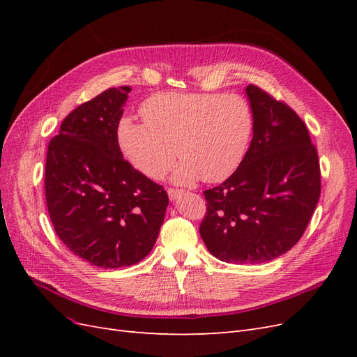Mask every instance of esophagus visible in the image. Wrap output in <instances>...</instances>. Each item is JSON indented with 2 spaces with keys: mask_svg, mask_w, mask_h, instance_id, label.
<instances>
[{
  "mask_svg": "<svg viewBox=\"0 0 357 357\" xmlns=\"http://www.w3.org/2000/svg\"><path fill=\"white\" fill-rule=\"evenodd\" d=\"M168 197H169V199L171 201H174V199H177L178 198V195H181L183 193V190L181 189H174V188H168Z\"/></svg>",
  "mask_w": 357,
  "mask_h": 357,
  "instance_id": "esophagus-1",
  "label": "esophagus"
}]
</instances>
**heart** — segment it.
<instances>
[{
  "instance_id": "1",
  "label": "heart",
  "mask_w": 357,
  "mask_h": 357,
  "mask_svg": "<svg viewBox=\"0 0 357 357\" xmlns=\"http://www.w3.org/2000/svg\"><path fill=\"white\" fill-rule=\"evenodd\" d=\"M139 113L144 123L129 117L119 122V146L155 180L171 169L176 153L183 159L177 181L226 180L243 164L255 129L250 102L236 93L162 92L147 98Z\"/></svg>"
}]
</instances>
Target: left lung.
I'll return each instance as SVG.
<instances>
[{"mask_svg": "<svg viewBox=\"0 0 357 357\" xmlns=\"http://www.w3.org/2000/svg\"><path fill=\"white\" fill-rule=\"evenodd\" d=\"M245 92L255 116L252 143L229 178L204 190L199 234L223 262L264 264L304 235L320 197V164L305 123L286 102L256 84Z\"/></svg>", "mask_w": 357, "mask_h": 357, "instance_id": "8db88e82", "label": "left lung"}]
</instances>
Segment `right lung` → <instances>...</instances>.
<instances>
[{
	"mask_svg": "<svg viewBox=\"0 0 357 357\" xmlns=\"http://www.w3.org/2000/svg\"><path fill=\"white\" fill-rule=\"evenodd\" d=\"M129 86L74 109L47 147L45 190L53 228L70 252L100 268L134 265L152 250L168 195L123 159L117 126Z\"/></svg>",
	"mask_w": 357,
	"mask_h": 357,
	"instance_id": "obj_1",
	"label": "right lung"
}]
</instances>
